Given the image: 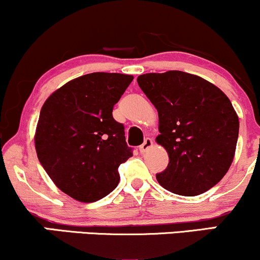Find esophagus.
I'll return each mask as SVG.
<instances>
[{
	"label": "esophagus",
	"mask_w": 260,
	"mask_h": 260,
	"mask_svg": "<svg viewBox=\"0 0 260 260\" xmlns=\"http://www.w3.org/2000/svg\"><path fill=\"white\" fill-rule=\"evenodd\" d=\"M151 147H153V139L147 138L144 140V143H143V144L139 147V151L142 154H144L145 151L149 150V149H150Z\"/></svg>",
	"instance_id": "esophagus-1"
}]
</instances>
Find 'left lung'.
<instances>
[{
	"mask_svg": "<svg viewBox=\"0 0 260 260\" xmlns=\"http://www.w3.org/2000/svg\"><path fill=\"white\" fill-rule=\"evenodd\" d=\"M159 113L156 143L166 149L169 165L156 175L175 194L207 192L229 171L240 121L231 101L217 86L182 71L147 73L137 78Z\"/></svg>",
	"mask_w": 260,
	"mask_h": 260,
	"instance_id": "1",
	"label": "left lung"
}]
</instances>
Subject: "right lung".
Listing matches in <instances>:
<instances>
[{"instance_id":"add662e5","label":"right lung","mask_w":260,"mask_h":260,"mask_svg":"<svg viewBox=\"0 0 260 260\" xmlns=\"http://www.w3.org/2000/svg\"><path fill=\"white\" fill-rule=\"evenodd\" d=\"M133 76L95 72L70 80L41 107L35 150L46 174L62 192L83 203L111 193L118 166L132 156L124 127L112 110Z\"/></svg>"}]
</instances>
